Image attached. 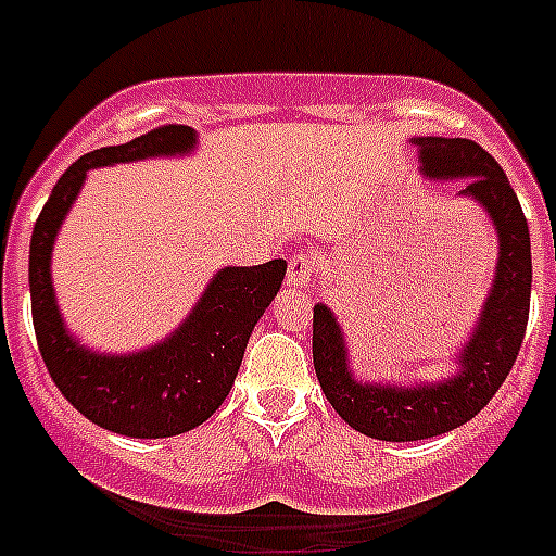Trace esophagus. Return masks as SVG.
<instances>
[{
	"label": "esophagus",
	"instance_id": "1",
	"mask_svg": "<svg viewBox=\"0 0 556 556\" xmlns=\"http://www.w3.org/2000/svg\"><path fill=\"white\" fill-rule=\"evenodd\" d=\"M289 283L298 289L308 287L314 278V258L308 253H294L292 258H289Z\"/></svg>",
	"mask_w": 556,
	"mask_h": 556
}]
</instances>
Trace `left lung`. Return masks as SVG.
<instances>
[{"instance_id":"left-lung-1","label":"left lung","mask_w":556,"mask_h":556,"mask_svg":"<svg viewBox=\"0 0 556 556\" xmlns=\"http://www.w3.org/2000/svg\"><path fill=\"white\" fill-rule=\"evenodd\" d=\"M415 144L426 178H468L459 194L476 200L493 219L498 267L479 323L459 351V370L448 381L434 384H362L351 372L345 333L333 312L323 303L314 306V370L328 404L351 429L387 443L429 440L473 420L513 370L527 333L532 298L529 225L498 161L470 139L426 136L415 139Z\"/></svg>"}]
</instances>
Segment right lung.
Returning <instances> with one entry per match:
<instances>
[{"instance_id": "1", "label": "right lung", "mask_w": 556, "mask_h": 556, "mask_svg": "<svg viewBox=\"0 0 556 556\" xmlns=\"http://www.w3.org/2000/svg\"><path fill=\"white\" fill-rule=\"evenodd\" d=\"M194 130L164 125L127 144L102 147L68 166L49 194L29 242V301L43 365L68 404L113 434L159 440L205 424L228 397L244 348L264 308L281 289L287 262L225 267L175 333L139 353L88 351L66 331L52 289V244L88 169L125 161L184 155Z\"/></svg>"}]
</instances>
